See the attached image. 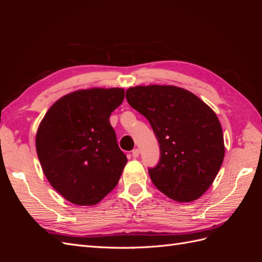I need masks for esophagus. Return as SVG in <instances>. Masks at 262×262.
Listing matches in <instances>:
<instances>
[{
	"label": "esophagus",
	"instance_id": "1",
	"mask_svg": "<svg viewBox=\"0 0 262 262\" xmlns=\"http://www.w3.org/2000/svg\"><path fill=\"white\" fill-rule=\"evenodd\" d=\"M139 154H140L139 148H134V149L132 150V156H133V157H138Z\"/></svg>",
	"mask_w": 262,
	"mask_h": 262
}]
</instances>
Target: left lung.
I'll return each instance as SVG.
<instances>
[{"label":"left lung","mask_w":262,"mask_h":262,"mask_svg":"<svg viewBox=\"0 0 262 262\" xmlns=\"http://www.w3.org/2000/svg\"><path fill=\"white\" fill-rule=\"evenodd\" d=\"M126 100L152 125L161 161L148 169L155 187L177 202L194 201L213 184L225 155L223 131L213 109L173 85L134 86Z\"/></svg>","instance_id":"8db88e82"}]
</instances>
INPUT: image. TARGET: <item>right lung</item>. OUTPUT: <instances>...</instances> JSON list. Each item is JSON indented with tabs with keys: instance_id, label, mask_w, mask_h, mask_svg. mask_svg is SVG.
<instances>
[{
	"instance_id": "add662e5",
	"label": "right lung",
	"mask_w": 262,
	"mask_h": 262,
	"mask_svg": "<svg viewBox=\"0 0 262 262\" xmlns=\"http://www.w3.org/2000/svg\"><path fill=\"white\" fill-rule=\"evenodd\" d=\"M123 98L120 87L78 90L59 98L39 123L36 149L42 171L69 202L97 204L120 179L128 158L109 117Z\"/></svg>"
}]
</instances>
